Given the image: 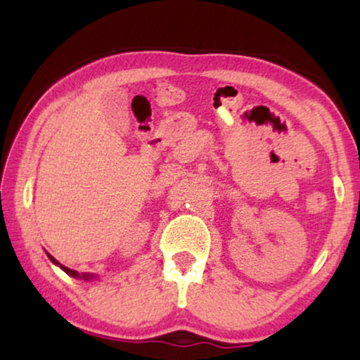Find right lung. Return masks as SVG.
<instances>
[{
	"label": "right lung",
	"mask_w": 360,
	"mask_h": 360,
	"mask_svg": "<svg viewBox=\"0 0 360 360\" xmlns=\"http://www.w3.org/2000/svg\"><path fill=\"white\" fill-rule=\"evenodd\" d=\"M49 255V259H51V262H53L56 265H58V267H60L63 272L65 274H68L70 275V277H73V278H83V280H93V278H96V275H93V274H86V272H83V274H78L77 270H73V269H68V267H65V265H62L60 262H58L57 259H53L51 254H47Z\"/></svg>",
	"instance_id": "add662e5"
}]
</instances>
